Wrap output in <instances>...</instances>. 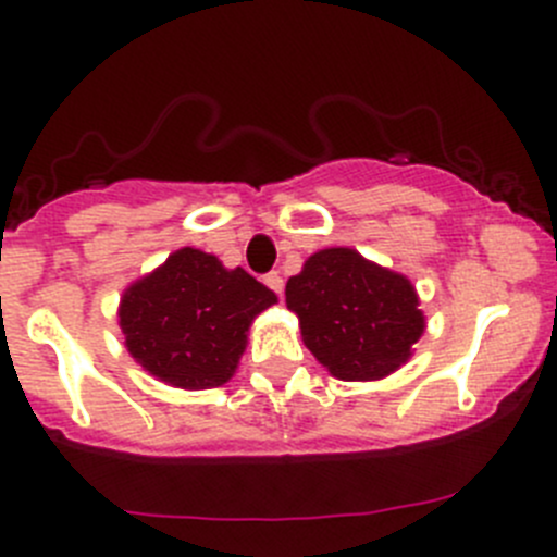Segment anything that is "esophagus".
<instances>
[{
  "label": "esophagus",
  "instance_id": "obj_1",
  "mask_svg": "<svg viewBox=\"0 0 557 557\" xmlns=\"http://www.w3.org/2000/svg\"><path fill=\"white\" fill-rule=\"evenodd\" d=\"M263 283H267L274 294L283 296V277H280V272H269L267 277H263Z\"/></svg>",
  "mask_w": 557,
  "mask_h": 557
}]
</instances>
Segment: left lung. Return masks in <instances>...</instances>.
<instances>
[{"mask_svg": "<svg viewBox=\"0 0 557 557\" xmlns=\"http://www.w3.org/2000/svg\"><path fill=\"white\" fill-rule=\"evenodd\" d=\"M285 305L310 354L339 381L397 372L428 326L413 283L354 247L312 252L285 285Z\"/></svg>", "mask_w": 557, "mask_h": 557, "instance_id": "8db88e82", "label": "left lung"}]
</instances>
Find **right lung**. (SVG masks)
I'll list each match as a JSON object with an SVG mask.
<instances>
[{"instance_id":"add662e5","label":"right lung","mask_w":557,"mask_h":557,"mask_svg":"<svg viewBox=\"0 0 557 557\" xmlns=\"http://www.w3.org/2000/svg\"><path fill=\"white\" fill-rule=\"evenodd\" d=\"M277 305L274 290L212 252L180 247L124 288L119 329L144 370L174 388H218L234 377L252 321Z\"/></svg>"}]
</instances>
